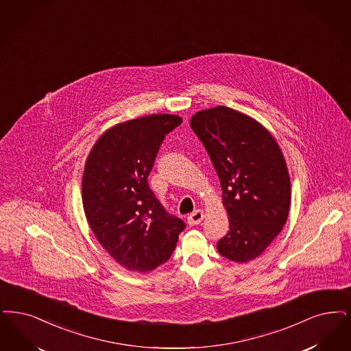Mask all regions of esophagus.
<instances>
[{
	"instance_id": "34e87169",
	"label": "esophagus",
	"mask_w": 351,
	"mask_h": 351,
	"mask_svg": "<svg viewBox=\"0 0 351 351\" xmlns=\"http://www.w3.org/2000/svg\"><path fill=\"white\" fill-rule=\"evenodd\" d=\"M202 219H204V211L202 210H196L193 211L189 217H188V225L189 226H196L199 225L201 222H202Z\"/></svg>"
}]
</instances>
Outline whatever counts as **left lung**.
Masks as SVG:
<instances>
[{
    "label": "left lung",
    "mask_w": 351,
    "mask_h": 351,
    "mask_svg": "<svg viewBox=\"0 0 351 351\" xmlns=\"http://www.w3.org/2000/svg\"><path fill=\"white\" fill-rule=\"evenodd\" d=\"M191 128L218 173L230 219L217 250L231 261H251L289 215L290 178L278 143L256 120L223 106L197 112Z\"/></svg>",
    "instance_id": "1"
}]
</instances>
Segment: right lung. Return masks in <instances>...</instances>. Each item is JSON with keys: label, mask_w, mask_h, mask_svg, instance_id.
<instances>
[{"label": "right lung", "mask_w": 351, "mask_h": 351, "mask_svg": "<svg viewBox=\"0 0 351 351\" xmlns=\"http://www.w3.org/2000/svg\"><path fill=\"white\" fill-rule=\"evenodd\" d=\"M182 123L175 114H150L117 124L87 158L82 180L87 222L103 248L128 270L145 273L166 263L185 228L147 182L160 145Z\"/></svg>", "instance_id": "right-lung-1"}]
</instances>
